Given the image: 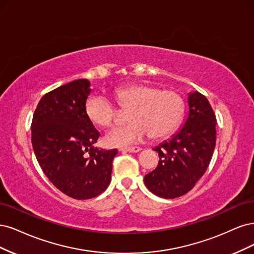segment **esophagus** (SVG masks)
Returning a JSON list of instances; mask_svg holds the SVG:
<instances>
[{
	"label": "esophagus",
	"mask_w": 254,
	"mask_h": 254,
	"mask_svg": "<svg viewBox=\"0 0 254 254\" xmlns=\"http://www.w3.org/2000/svg\"><path fill=\"white\" fill-rule=\"evenodd\" d=\"M121 152H129V153H138L141 151V148H139V146H128V148H125V149H121Z\"/></svg>",
	"instance_id": "obj_1"
}]
</instances>
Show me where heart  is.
Returning <instances> with one entry per match:
<instances>
[{"mask_svg": "<svg viewBox=\"0 0 254 254\" xmlns=\"http://www.w3.org/2000/svg\"><path fill=\"white\" fill-rule=\"evenodd\" d=\"M114 98L122 110H130L132 124L116 127L105 135L104 142L113 148H124L140 142L150 135L154 139L172 134L182 120L185 103L173 91L144 83H128L117 87ZM85 115L96 127H109L117 116V109L108 98L93 95L85 103Z\"/></svg>", "mask_w": 254, "mask_h": 254, "instance_id": "heart-1", "label": "heart"}]
</instances>
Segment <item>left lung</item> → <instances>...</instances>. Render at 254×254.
<instances>
[{"mask_svg": "<svg viewBox=\"0 0 254 254\" xmlns=\"http://www.w3.org/2000/svg\"><path fill=\"white\" fill-rule=\"evenodd\" d=\"M188 104L184 127L153 149L159 155L158 166L144 176L146 188L162 198H176L192 190L209 167L215 148L216 118L208 99L193 92Z\"/></svg>", "mask_w": 254, "mask_h": 254, "instance_id": "1", "label": "left lung"}]
</instances>
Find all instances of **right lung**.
I'll list each match as a JSON object with an SVG mask.
<instances>
[{
  "label": "right lung",
  "instance_id": "1",
  "mask_svg": "<svg viewBox=\"0 0 254 254\" xmlns=\"http://www.w3.org/2000/svg\"><path fill=\"white\" fill-rule=\"evenodd\" d=\"M91 82L79 79L41 98L31 122L37 160L51 183L75 199L101 194L111 183L117 150L95 148L100 134L85 115Z\"/></svg>",
  "mask_w": 254,
  "mask_h": 254
}]
</instances>
